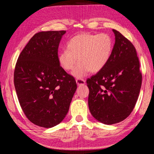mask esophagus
Returning <instances> with one entry per match:
<instances>
[{
    "mask_svg": "<svg viewBox=\"0 0 154 154\" xmlns=\"http://www.w3.org/2000/svg\"><path fill=\"white\" fill-rule=\"evenodd\" d=\"M76 83H77V85H79H79H85V81L84 79H76Z\"/></svg>",
    "mask_w": 154,
    "mask_h": 154,
    "instance_id": "1",
    "label": "esophagus"
}]
</instances>
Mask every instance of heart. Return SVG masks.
Returning <instances> with one entry per match:
<instances>
[{"label":"heart","mask_w":154,"mask_h":154,"mask_svg":"<svg viewBox=\"0 0 154 154\" xmlns=\"http://www.w3.org/2000/svg\"><path fill=\"white\" fill-rule=\"evenodd\" d=\"M113 49V41L106 33H82L75 36L67 43V49L59 52L58 60L60 66L65 71L73 69L72 74L82 78L91 71H101L111 58Z\"/></svg>","instance_id":"heart-1"}]
</instances>
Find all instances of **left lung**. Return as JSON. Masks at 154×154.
Returning a JSON list of instances; mask_svg holds the SVG:
<instances>
[{
    "mask_svg": "<svg viewBox=\"0 0 154 154\" xmlns=\"http://www.w3.org/2000/svg\"><path fill=\"white\" fill-rule=\"evenodd\" d=\"M116 36L113 52L106 66L88 79V106L96 120L105 124L123 121L136 105L142 74L136 49L122 34Z\"/></svg>",
    "mask_w": 154,
    "mask_h": 154,
    "instance_id": "8db88e82",
    "label": "left lung"
}]
</instances>
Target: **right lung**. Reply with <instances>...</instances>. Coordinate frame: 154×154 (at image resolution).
Here are the masks:
<instances>
[{
    "label": "right lung",
    "instance_id": "right-lung-1",
    "mask_svg": "<svg viewBox=\"0 0 154 154\" xmlns=\"http://www.w3.org/2000/svg\"><path fill=\"white\" fill-rule=\"evenodd\" d=\"M65 30L35 34L18 57L14 85L21 107L36 126L51 128L63 120L77 90L75 78L60 66L58 46Z\"/></svg>",
    "mask_w": 154,
    "mask_h": 154
}]
</instances>
